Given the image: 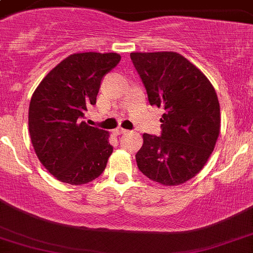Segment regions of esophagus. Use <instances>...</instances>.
Returning a JSON list of instances; mask_svg holds the SVG:
<instances>
[{"label":"esophagus","mask_w":253,"mask_h":253,"mask_svg":"<svg viewBox=\"0 0 253 253\" xmlns=\"http://www.w3.org/2000/svg\"><path fill=\"white\" fill-rule=\"evenodd\" d=\"M126 132H127L126 129H124V128H116V129H114V133H115L116 135L124 134V133H126Z\"/></svg>","instance_id":"esophagus-1"}]
</instances>
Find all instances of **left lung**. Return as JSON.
Wrapping results in <instances>:
<instances>
[{"label":"left lung","mask_w":253,"mask_h":253,"mask_svg":"<svg viewBox=\"0 0 253 253\" xmlns=\"http://www.w3.org/2000/svg\"><path fill=\"white\" fill-rule=\"evenodd\" d=\"M131 60L150 104L165 109L160 137L143 134V146L135 155L138 168L158 184H184L202 170L220 134L215 88L177 52H132Z\"/></svg>","instance_id":"left-lung-1"}]
</instances>
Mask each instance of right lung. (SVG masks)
<instances>
[{"label":"right lung","instance_id":"1","mask_svg":"<svg viewBox=\"0 0 253 253\" xmlns=\"http://www.w3.org/2000/svg\"><path fill=\"white\" fill-rule=\"evenodd\" d=\"M115 52L69 55L46 74L33 92L29 131L38 160L51 175L84 185L104 171L113 152L109 133L83 120L96 104L103 77L120 62Z\"/></svg>","mask_w":253,"mask_h":253}]
</instances>
